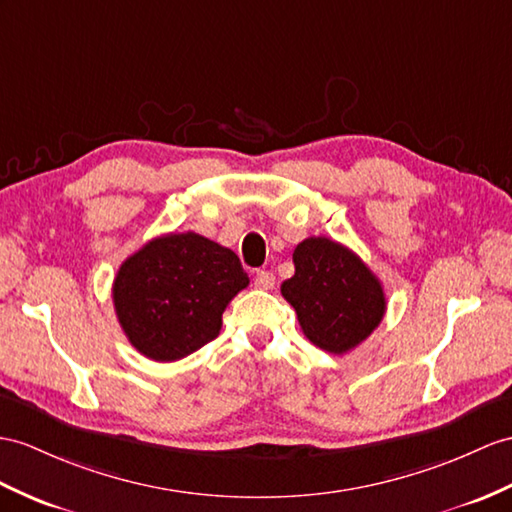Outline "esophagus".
<instances>
[{"label":"esophagus","instance_id":"34e87169","mask_svg":"<svg viewBox=\"0 0 512 512\" xmlns=\"http://www.w3.org/2000/svg\"><path fill=\"white\" fill-rule=\"evenodd\" d=\"M273 284H276V276H273L271 271H256V276H254V286L256 289H263V291H269V289H273Z\"/></svg>","mask_w":512,"mask_h":512}]
</instances>
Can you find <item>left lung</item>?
<instances>
[{"instance_id": "left-lung-1", "label": "left lung", "mask_w": 512, "mask_h": 512, "mask_svg": "<svg viewBox=\"0 0 512 512\" xmlns=\"http://www.w3.org/2000/svg\"><path fill=\"white\" fill-rule=\"evenodd\" d=\"M295 276L280 291L306 339L330 354H345L380 326L386 299L380 280L352 249L310 236L293 252Z\"/></svg>"}]
</instances>
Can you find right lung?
I'll return each instance as SVG.
<instances>
[{
    "instance_id": "obj_1",
    "label": "right lung",
    "mask_w": 512,
    "mask_h": 512,
    "mask_svg": "<svg viewBox=\"0 0 512 512\" xmlns=\"http://www.w3.org/2000/svg\"><path fill=\"white\" fill-rule=\"evenodd\" d=\"M247 284L232 249L195 232H171L123 260L112 302L136 350L171 363L217 339L223 310Z\"/></svg>"
}]
</instances>
